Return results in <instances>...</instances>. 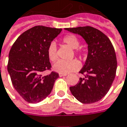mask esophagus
<instances>
[{"mask_svg":"<svg viewBox=\"0 0 127 127\" xmlns=\"http://www.w3.org/2000/svg\"><path fill=\"white\" fill-rule=\"evenodd\" d=\"M67 74H59V76L60 77H63V76H66Z\"/></svg>","mask_w":127,"mask_h":127,"instance_id":"1","label":"esophagus"}]
</instances>
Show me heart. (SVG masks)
Listing matches in <instances>:
<instances>
[{
    "mask_svg": "<svg viewBox=\"0 0 127 127\" xmlns=\"http://www.w3.org/2000/svg\"><path fill=\"white\" fill-rule=\"evenodd\" d=\"M63 42L66 44L71 49H77L79 46V40L73 34H69L65 36L63 38ZM75 52L78 53V51H76ZM47 54L49 60L51 61H56L58 58L57 56V46L55 42H51L49 44L47 49ZM81 67V64L76 60H71L69 61H63L58 60L53 64V69L56 72L60 74H67L71 71L78 70Z\"/></svg>",
    "mask_w": 127,
    "mask_h": 127,
    "instance_id": "b5f03b06",
    "label": "heart"
}]
</instances>
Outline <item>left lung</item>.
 Masks as SVG:
<instances>
[{
  "mask_svg": "<svg viewBox=\"0 0 127 127\" xmlns=\"http://www.w3.org/2000/svg\"><path fill=\"white\" fill-rule=\"evenodd\" d=\"M81 36L88 44V56L80 73L84 78L69 88L73 96L83 103L99 101L108 92L114 81L117 60L110 39L99 30L90 26L64 28Z\"/></svg>",
  "mask_w": 127,
  "mask_h": 127,
  "instance_id": "8db88e82",
  "label": "left lung"
}]
</instances>
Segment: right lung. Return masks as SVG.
<instances>
[{
    "mask_svg": "<svg viewBox=\"0 0 127 127\" xmlns=\"http://www.w3.org/2000/svg\"><path fill=\"white\" fill-rule=\"evenodd\" d=\"M62 31L37 26L17 38L10 49L7 71L14 89L28 103H39L49 96L59 74L42 76L51 64L47 49Z\"/></svg>",
    "mask_w": 127,
    "mask_h": 127,
    "instance_id": "obj_1",
    "label": "right lung"
}]
</instances>
